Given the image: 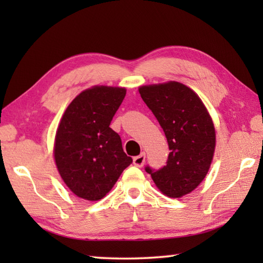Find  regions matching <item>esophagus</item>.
I'll use <instances>...</instances> for the list:
<instances>
[{"label": "esophagus", "mask_w": 263, "mask_h": 263, "mask_svg": "<svg viewBox=\"0 0 263 263\" xmlns=\"http://www.w3.org/2000/svg\"><path fill=\"white\" fill-rule=\"evenodd\" d=\"M145 158L146 155L144 152H142L140 155H137V157L133 158V164H135L136 167H142L145 163Z\"/></svg>", "instance_id": "esophagus-1"}]
</instances>
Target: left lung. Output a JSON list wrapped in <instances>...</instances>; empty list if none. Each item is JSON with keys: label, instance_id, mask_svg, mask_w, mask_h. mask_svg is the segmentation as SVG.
I'll return each instance as SVG.
<instances>
[{"label": "left lung", "instance_id": "8db88e82", "mask_svg": "<svg viewBox=\"0 0 263 263\" xmlns=\"http://www.w3.org/2000/svg\"><path fill=\"white\" fill-rule=\"evenodd\" d=\"M166 135L171 152L159 171L146 167L155 185L171 198H181L201 184L216 148V130L206 106L193 89L177 81L139 87Z\"/></svg>", "mask_w": 263, "mask_h": 263}]
</instances>
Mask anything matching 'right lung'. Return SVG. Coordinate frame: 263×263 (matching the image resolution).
I'll return each mask as SVG.
<instances>
[{"mask_svg": "<svg viewBox=\"0 0 263 263\" xmlns=\"http://www.w3.org/2000/svg\"><path fill=\"white\" fill-rule=\"evenodd\" d=\"M126 95L123 87L94 86L70 102L57 128L54 161L62 181L78 197L100 201L132 159L109 125Z\"/></svg>", "mask_w": 263, "mask_h": 263, "instance_id": "1", "label": "right lung"}]
</instances>
